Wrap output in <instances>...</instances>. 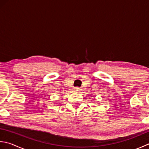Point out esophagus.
I'll return each instance as SVG.
<instances>
[{
  "label": "esophagus",
  "instance_id": "obj_1",
  "mask_svg": "<svg viewBox=\"0 0 149 149\" xmlns=\"http://www.w3.org/2000/svg\"><path fill=\"white\" fill-rule=\"evenodd\" d=\"M74 90L75 91H76V92H79V91H80V89H79V88H78V87H75V88H74Z\"/></svg>",
  "mask_w": 149,
  "mask_h": 149
}]
</instances>
